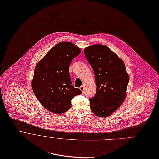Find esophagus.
I'll return each instance as SVG.
<instances>
[{
    "label": "esophagus",
    "mask_w": 159,
    "mask_h": 159,
    "mask_svg": "<svg viewBox=\"0 0 159 159\" xmlns=\"http://www.w3.org/2000/svg\"><path fill=\"white\" fill-rule=\"evenodd\" d=\"M80 89L82 90V92L84 93V85H82L80 87Z\"/></svg>",
    "instance_id": "1"
}]
</instances>
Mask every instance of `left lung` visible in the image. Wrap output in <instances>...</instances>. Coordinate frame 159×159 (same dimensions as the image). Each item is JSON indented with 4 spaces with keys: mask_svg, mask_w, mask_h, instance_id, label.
Returning <instances> with one entry per match:
<instances>
[{
    "mask_svg": "<svg viewBox=\"0 0 159 159\" xmlns=\"http://www.w3.org/2000/svg\"><path fill=\"white\" fill-rule=\"evenodd\" d=\"M85 56L93 69L96 92L90 108L99 117L111 116L124 101L129 76L123 61L106 45L86 47Z\"/></svg>",
    "mask_w": 159,
    "mask_h": 159,
    "instance_id": "left-lung-1",
    "label": "left lung"
}]
</instances>
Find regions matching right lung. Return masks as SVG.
Here are the masks:
<instances>
[{"mask_svg": "<svg viewBox=\"0 0 159 159\" xmlns=\"http://www.w3.org/2000/svg\"><path fill=\"white\" fill-rule=\"evenodd\" d=\"M81 52L69 42L52 48L37 63L32 80V90L41 104L50 112L61 114L71 107V100L82 93L72 85L69 66Z\"/></svg>", "mask_w": 159, "mask_h": 159, "instance_id": "1", "label": "right lung"}]
</instances>
